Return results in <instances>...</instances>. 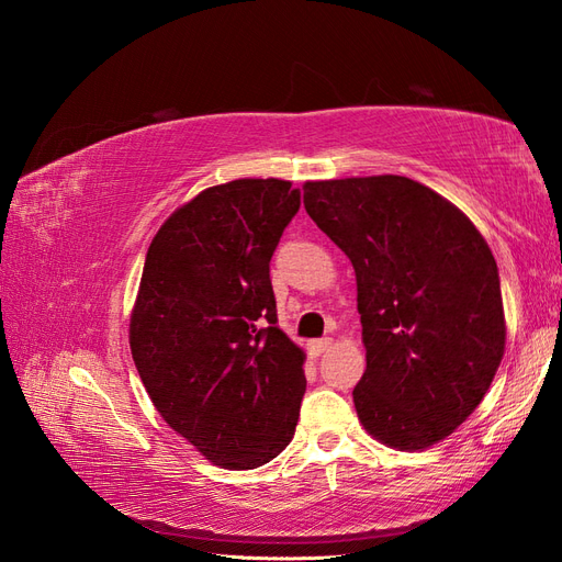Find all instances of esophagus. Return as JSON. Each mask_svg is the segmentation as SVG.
Wrapping results in <instances>:
<instances>
[{
    "label": "esophagus",
    "instance_id": "obj_1",
    "mask_svg": "<svg viewBox=\"0 0 562 562\" xmlns=\"http://www.w3.org/2000/svg\"><path fill=\"white\" fill-rule=\"evenodd\" d=\"M333 339L330 337H321V339H314V342H310V353L312 356H321L326 349H330Z\"/></svg>",
    "mask_w": 562,
    "mask_h": 562
}]
</instances>
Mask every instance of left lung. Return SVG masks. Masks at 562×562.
<instances>
[{
  "instance_id": "1",
  "label": "left lung",
  "mask_w": 562,
  "mask_h": 562,
  "mask_svg": "<svg viewBox=\"0 0 562 562\" xmlns=\"http://www.w3.org/2000/svg\"><path fill=\"white\" fill-rule=\"evenodd\" d=\"M304 209L356 271L366 372L353 386L363 427L422 450L450 436L504 356L497 262L448 199L403 176L307 182Z\"/></svg>"
}]
</instances>
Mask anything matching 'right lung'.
Returning <instances> with one entry per match:
<instances>
[{"label":"right lung","instance_id":"obj_1","mask_svg":"<svg viewBox=\"0 0 562 562\" xmlns=\"http://www.w3.org/2000/svg\"><path fill=\"white\" fill-rule=\"evenodd\" d=\"M297 211L288 180H232L184 203L147 250L133 361L168 427L217 467H262L295 434L304 353L277 326L269 262Z\"/></svg>","mask_w":562,"mask_h":562}]
</instances>
